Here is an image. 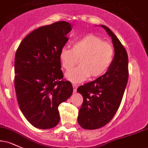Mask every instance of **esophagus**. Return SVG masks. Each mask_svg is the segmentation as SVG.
Listing matches in <instances>:
<instances>
[{"instance_id":"1","label":"esophagus","mask_w":148,"mask_h":148,"mask_svg":"<svg viewBox=\"0 0 148 148\" xmlns=\"http://www.w3.org/2000/svg\"><path fill=\"white\" fill-rule=\"evenodd\" d=\"M72 86H73V89H74V92H76V89H77V87H78L77 85L74 84L72 85Z\"/></svg>"}]
</instances>
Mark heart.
<instances>
[{
  "mask_svg": "<svg viewBox=\"0 0 148 148\" xmlns=\"http://www.w3.org/2000/svg\"><path fill=\"white\" fill-rule=\"evenodd\" d=\"M115 51L113 45L101 37L89 34L73 41L72 48L64 47L59 53L62 67L69 70L78 62L80 65L66 73L65 77L73 83H80L90 76L97 77L108 70L113 62Z\"/></svg>",
  "mask_w": 148,
  "mask_h": 148,
  "instance_id": "1",
  "label": "heart"
}]
</instances>
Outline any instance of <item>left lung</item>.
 <instances>
[{"label":"left lung","instance_id":"8db88e82","mask_svg":"<svg viewBox=\"0 0 148 148\" xmlns=\"http://www.w3.org/2000/svg\"><path fill=\"white\" fill-rule=\"evenodd\" d=\"M112 39L115 55L107 72L81 86L77 92L84 98L78 123L85 130H96L108 124L118 111L128 81V56L118 38L106 25H101Z\"/></svg>","mask_w":148,"mask_h":148}]
</instances>
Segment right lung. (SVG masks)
<instances>
[{
	"mask_svg": "<svg viewBox=\"0 0 148 148\" xmlns=\"http://www.w3.org/2000/svg\"><path fill=\"white\" fill-rule=\"evenodd\" d=\"M72 25L57 21L33 30L22 40L15 55L14 87L18 106L33 126L41 130L60 121L58 106L72 95L64 81L59 58Z\"/></svg>",
	"mask_w": 148,
	"mask_h": 148,
	"instance_id": "right-lung-1",
	"label": "right lung"
}]
</instances>
